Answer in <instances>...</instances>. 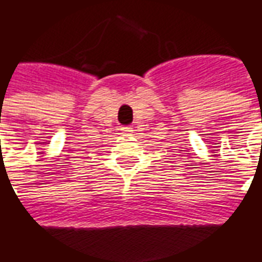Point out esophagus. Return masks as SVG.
<instances>
[{
  "label": "esophagus",
  "mask_w": 262,
  "mask_h": 262,
  "mask_svg": "<svg viewBox=\"0 0 262 262\" xmlns=\"http://www.w3.org/2000/svg\"><path fill=\"white\" fill-rule=\"evenodd\" d=\"M121 132H122V136H125V137H129V136L133 135V127L123 126L122 129H121Z\"/></svg>",
  "instance_id": "esophagus-1"
}]
</instances>
